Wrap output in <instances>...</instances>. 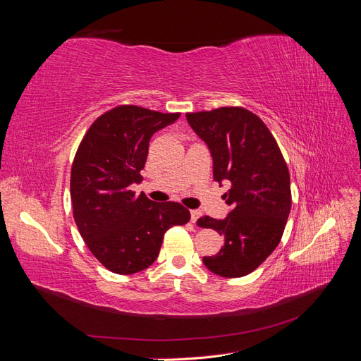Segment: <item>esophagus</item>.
<instances>
[{
  "label": "esophagus",
  "mask_w": 361,
  "mask_h": 361,
  "mask_svg": "<svg viewBox=\"0 0 361 361\" xmlns=\"http://www.w3.org/2000/svg\"><path fill=\"white\" fill-rule=\"evenodd\" d=\"M200 215H202V212L199 211V209H192L191 211V223H195L200 218Z\"/></svg>",
  "instance_id": "34e87169"
}]
</instances>
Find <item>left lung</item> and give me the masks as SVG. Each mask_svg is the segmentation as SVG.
Listing matches in <instances>:
<instances>
[{
  "instance_id": "left-lung-1",
  "label": "left lung",
  "mask_w": 361,
  "mask_h": 361,
  "mask_svg": "<svg viewBox=\"0 0 361 361\" xmlns=\"http://www.w3.org/2000/svg\"><path fill=\"white\" fill-rule=\"evenodd\" d=\"M187 118L209 146L214 180L232 183L223 195L231 214L197 220L224 236L223 248L203 264L216 276L244 277L264 264L285 232L292 206L286 161L271 130L247 108L221 106L187 113Z\"/></svg>"
}]
</instances>
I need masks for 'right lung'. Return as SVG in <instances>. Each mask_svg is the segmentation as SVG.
I'll list each match as a JSON object with an SVG mask.
<instances>
[{"label": "right lung", "mask_w": 361, "mask_h": 361, "mask_svg": "<svg viewBox=\"0 0 361 361\" xmlns=\"http://www.w3.org/2000/svg\"><path fill=\"white\" fill-rule=\"evenodd\" d=\"M179 116L117 105L94 120L76 149L71 170L73 220L92 255L116 274L149 268L164 233L190 221L180 203H155L130 190L141 180L152 135Z\"/></svg>", "instance_id": "right-lung-1"}]
</instances>
